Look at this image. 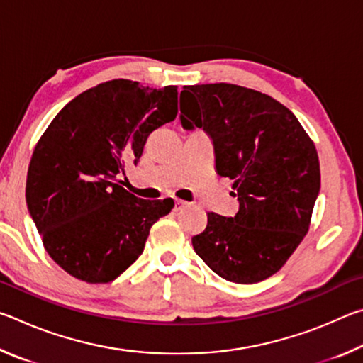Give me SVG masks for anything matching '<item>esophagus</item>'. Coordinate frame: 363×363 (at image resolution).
Returning a JSON list of instances; mask_svg holds the SVG:
<instances>
[{
  "label": "esophagus",
  "mask_w": 363,
  "mask_h": 363,
  "mask_svg": "<svg viewBox=\"0 0 363 363\" xmlns=\"http://www.w3.org/2000/svg\"><path fill=\"white\" fill-rule=\"evenodd\" d=\"M187 206H189L187 201H182V200H176V201H174V208H176L177 211L184 210V208H187Z\"/></svg>",
  "instance_id": "obj_1"
}]
</instances>
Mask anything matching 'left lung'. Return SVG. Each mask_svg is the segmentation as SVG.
I'll use <instances>...</instances> for the list:
<instances>
[{
	"instance_id": "1",
	"label": "left lung",
	"mask_w": 363,
	"mask_h": 363,
	"mask_svg": "<svg viewBox=\"0 0 363 363\" xmlns=\"http://www.w3.org/2000/svg\"><path fill=\"white\" fill-rule=\"evenodd\" d=\"M181 123L210 134L218 174L230 177L238 200L233 218L208 213L195 253L233 284L269 279L309 230L320 190L314 143L291 110L229 83L184 86Z\"/></svg>"
}]
</instances>
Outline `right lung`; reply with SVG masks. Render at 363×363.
Masks as SVG:
<instances>
[{"label":"right lung","instance_id":"add662e5","mask_svg":"<svg viewBox=\"0 0 363 363\" xmlns=\"http://www.w3.org/2000/svg\"><path fill=\"white\" fill-rule=\"evenodd\" d=\"M177 115V88L112 79L56 115L30 160L26 199L43 245L67 274L108 284L143 255L173 200H140L120 186L147 138Z\"/></svg>","mask_w":363,"mask_h":363}]
</instances>
